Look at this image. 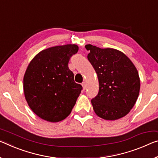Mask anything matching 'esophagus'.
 I'll list each match as a JSON object with an SVG mask.
<instances>
[{
	"mask_svg": "<svg viewBox=\"0 0 158 158\" xmlns=\"http://www.w3.org/2000/svg\"><path fill=\"white\" fill-rule=\"evenodd\" d=\"M81 85H82V86H83V89L85 90V89H86V82H83V83H82L81 84Z\"/></svg>",
	"mask_w": 158,
	"mask_h": 158,
	"instance_id": "1",
	"label": "esophagus"
}]
</instances>
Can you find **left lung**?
Wrapping results in <instances>:
<instances>
[{"label": "left lung", "instance_id": "8db88e82", "mask_svg": "<svg viewBox=\"0 0 158 158\" xmlns=\"http://www.w3.org/2000/svg\"><path fill=\"white\" fill-rule=\"evenodd\" d=\"M89 61L99 81L98 96L91 100L94 110L106 120H116L129 113L140 91L139 72L128 57L117 49L87 44Z\"/></svg>", "mask_w": 158, "mask_h": 158}]
</instances>
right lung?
Returning a JSON list of instances; mask_svg holds the SVG:
<instances>
[{
  "mask_svg": "<svg viewBox=\"0 0 158 158\" xmlns=\"http://www.w3.org/2000/svg\"><path fill=\"white\" fill-rule=\"evenodd\" d=\"M78 50L75 44L51 47L29 62L24 75V94L28 106L40 118L58 122L71 113L82 86L74 82L68 62Z\"/></svg>",
  "mask_w": 158,
  "mask_h": 158,
  "instance_id": "right-lung-1",
  "label": "right lung"
}]
</instances>
